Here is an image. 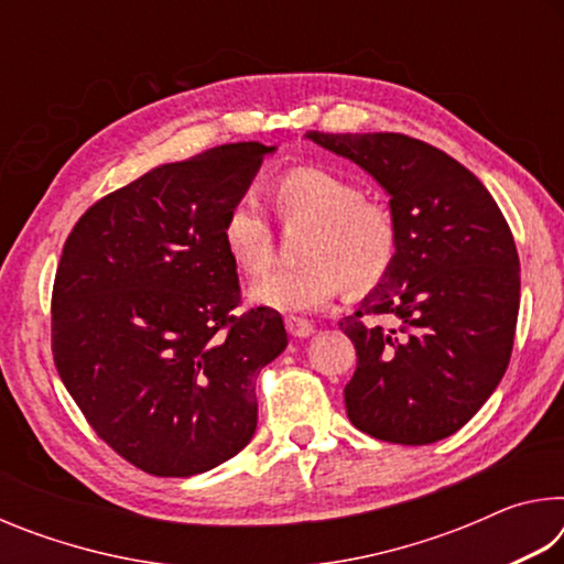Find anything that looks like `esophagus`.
Here are the masks:
<instances>
[{
	"label": "esophagus",
	"mask_w": 564,
	"mask_h": 564,
	"mask_svg": "<svg viewBox=\"0 0 564 564\" xmlns=\"http://www.w3.org/2000/svg\"><path fill=\"white\" fill-rule=\"evenodd\" d=\"M285 328H289V333L293 338H308V336H313V323L311 321H305V318H295V316H291V318H285Z\"/></svg>",
	"instance_id": "1"
}]
</instances>
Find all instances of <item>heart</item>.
I'll return each mask as SVG.
<instances>
[{
	"instance_id": "1",
	"label": "heart",
	"mask_w": 564,
	"mask_h": 564,
	"mask_svg": "<svg viewBox=\"0 0 564 564\" xmlns=\"http://www.w3.org/2000/svg\"><path fill=\"white\" fill-rule=\"evenodd\" d=\"M283 221H305V263L275 269L251 285V301L281 313L318 311L348 293H366L386 279L398 253V221L390 206L360 196L350 178L321 166L285 171L273 184ZM228 259L246 275H259L273 259V234L263 208L251 196L228 206L221 221Z\"/></svg>"
}]
</instances>
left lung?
Segmentation results:
<instances>
[{
	"label": "left lung",
	"instance_id": "8db88e82",
	"mask_svg": "<svg viewBox=\"0 0 564 564\" xmlns=\"http://www.w3.org/2000/svg\"><path fill=\"white\" fill-rule=\"evenodd\" d=\"M305 137L368 171L398 221L388 275L338 323L358 356L343 390L350 423L386 443L443 441L508 370L520 311L510 226L480 178L425 141L405 133Z\"/></svg>",
	"mask_w": 564,
	"mask_h": 564
}]
</instances>
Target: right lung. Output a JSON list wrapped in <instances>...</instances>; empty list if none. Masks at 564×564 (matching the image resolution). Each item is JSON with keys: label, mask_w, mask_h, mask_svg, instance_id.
<instances>
[{"label": "right lung", "mask_w": 564, "mask_h": 564, "mask_svg": "<svg viewBox=\"0 0 564 564\" xmlns=\"http://www.w3.org/2000/svg\"><path fill=\"white\" fill-rule=\"evenodd\" d=\"M224 144L104 196L66 238L52 352L97 435L159 477L212 470L251 443L256 378L289 346L279 311L241 305L221 221L265 154Z\"/></svg>", "instance_id": "1"}]
</instances>
